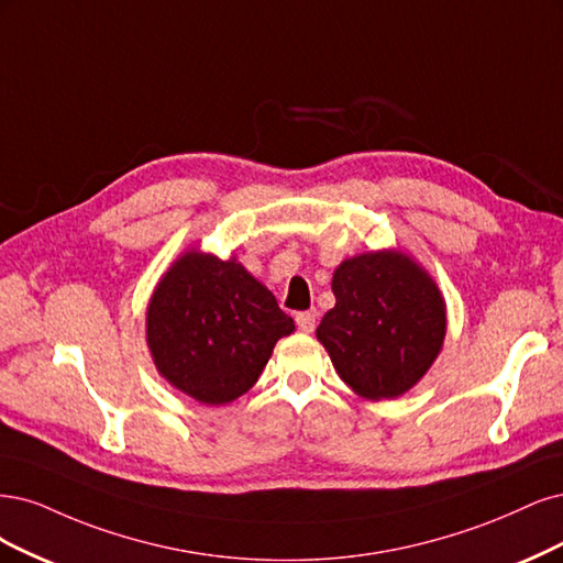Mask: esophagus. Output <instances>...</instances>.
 <instances>
[{
	"label": "esophagus",
	"mask_w": 563,
	"mask_h": 563,
	"mask_svg": "<svg viewBox=\"0 0 563 563\" xmlns=\"http://www.w3.org/2000/svg\"><path fill=\"white\" fill-rule=\"evenodd\" d=\"M316 320H318L316 311H301L297 313V328L306 334H311L316 330Z\"/></svg>",
	"instance_id": "34e87169"
}]
</instances>
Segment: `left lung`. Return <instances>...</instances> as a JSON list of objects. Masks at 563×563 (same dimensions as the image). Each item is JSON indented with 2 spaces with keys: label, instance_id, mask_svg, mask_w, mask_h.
<instances>
[{
  "label": "left lung",
  "instance_id": "1",
  "mask_svg": "<svg viewBox=\"0 0 563 563\" xmlns=\"http://www.w3.org/2000/svg\"><path fill=\"white\" fill-rule=\"evenodd\" d=\"M336 297L316 336L336 374L365 400H395L413 388L440 355L446 303L423 266L400 250L343 260Z\"/></svg>",
  "mask_w": 563,
  "mask_h": 563
}]
</instances>
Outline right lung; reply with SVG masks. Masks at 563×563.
I'll return each mask as SVG.
<instances>
[{
  "mask_svg": "<svg viewBox=\"0 0 563 563\" xmlns=\"http://www.w3.org/2000/svg\"><path fill=\"white\" fill-rule=\"evenodd\" d=\"M295 320L241 262L189 250L147 306V346L158 374L196 402L220 407L257 384Z\"/></svg>",
  "mask_w": 563,
  "mask_h": 563,
  "instance_id": "right-lung-1",
  "label": "right lung"
}]
</instances>
